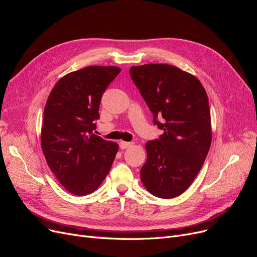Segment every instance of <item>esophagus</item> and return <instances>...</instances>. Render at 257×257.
<instances>
[{
	"mask_svg": "<svg viewBox=\"0 0 257 257\" xmlns=\"http://www.w3.org/2000/svg\"><path fill=\"white\" fill-rule=\"evenodd\" d=\"M119 146H120L121 149H123V150H124V149H127V148H130V147L133 146V143H127V142H120Z\"/></svg>",
	"mask_w": 257,
	"mask_h": 257,
	"instance_id": "34e87169",
	"label": "esophagus"
}]
</instances>
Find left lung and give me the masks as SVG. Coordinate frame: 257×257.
<instances>
[{"label":"left lung","mask_w":257,"mask_h":257,"mask_svg":"<svg viewBox=\"0 0 257 257\" xmlns=\"http://www.w3.org/2000/svg\"><path fill=\"white\" fill-rule=\"evenodd\" d=\"M130 74L154 124L164 131L160 139L146 144L141 180L154 196L177 197L196 178L211 145L206 90L195 76L169 64L132 66Z\"/></svg>","instance_id":"1"}]
</instances>
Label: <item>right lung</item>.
Masks as SVG:
<instances>
[{"label": "right lung", "mask_w": 257, "mask_h": 257, "mask_svg": "<svg viewBox=\"0 0 257 257\" xmlns=\"http://www.w3.org/2000/svg\"><path fill=\"white\" fill-rule=\"evenodd\" d=\"M121 69L88 66L54 84L44 110L41 143L58 181L74 195L94 192L109 173L116 143L93 134L103 93Z\"/></svg>", "instance_id": "obj_1"}]
</instances>
